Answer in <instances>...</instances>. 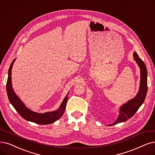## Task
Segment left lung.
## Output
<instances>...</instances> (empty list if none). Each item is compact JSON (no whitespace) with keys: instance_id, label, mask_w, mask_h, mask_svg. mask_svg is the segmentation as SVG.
Masks as SVG:
<instances>
[{"instance_id":"left-lung-1","label":"left lung","mask_w":155,"mask_h":155,"mask_svg":"<svg viewBox=\"0 0 155 155\" xmlns=\"http://www.w3.org/2000/svg\"><path fill=\"white\" fill-rule=\"evenodd\" d=\"M134 58L137 64L139 65L140 70V82L139 92L135 98L130 100L120 107L119 117L113 124H109L110 126L124 122L131 117H133L135 112L138 110L139 107L144 103L146 98L147 91V69L144 62L139 58V55L136 52L134 53Z\"/></svg>"}]
</instances>
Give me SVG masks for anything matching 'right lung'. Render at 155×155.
Listing matches in <instances>:
<instances>
[{"instance_id": "add662e5", "label": "right lung", "mask_w": 155, "mask_h": 155, "mask_svg": "<svg viewBox=\"0 0 155 155\" xmlns=\"http://www.w3.org/2000/svg\"><path fill=\"white\" fill-rule=\"evenodd\" d=\"M16 60L15 59L10 65L8 71V78L6 84V91L10 103L15 108V110L18 112L20 115L27 121H31L39 124H48L54 123L57 120L60 119L64 112L66 105L68 101V95L62 102L58 110L52 112H45L43 114L37 113L28 109L20 99L14 92L12 87V82H11V71H12L13 65Z\"/></svg>"}]
</instances>
